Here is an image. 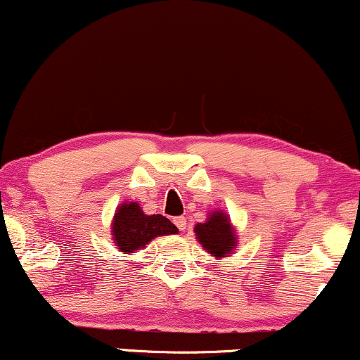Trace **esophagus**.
<instances>
[{"label":"esophagus","mask_w":360,"mask_h":360,"mask_svg":"<svg viewBox=\"0 0 360 360\" xmlns=\"http://www.w3.org/2000/svg\"><path fill=\"white\" fill-rule=\"evenodd\" d=\"M174 224L179 231H184L186 229V224H188V221H186V217L179 216V217H174Z\"/></svg>","instance_id":"obj_1"}]
</instances>
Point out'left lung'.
I'll return each instance as SVG.
<instances>
[{"label":"left lung","mask_w":360,"mask_h":360,"mask_svg":"<svg viewBox=\"0 0 360 360\" xmlns=\"http://www.w3.org/2000/svg\"><path fill=\"white\" fill-rule=\"evenodd\" d=\"M194 234L202 249L217 261L233 256L238 245V234L231 222L229 214L214 209L207 214L206 221L194 226Z\"/></svg>","instance_id":"8db88e82"}]
</instances>
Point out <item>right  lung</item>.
I'll return each instance as SVG.
<instances>
[{
    "label": "right lung",
    "instance_id": "1",
    "mask_svg": "<svg viewBox=\"0 0 360 360\" xmlns=\"http://www.w3.org/2000/svg\"><path fill=\"white\" fill-rule=\"evenodd\" d=\"M177 227L161 214H144L138 202L124 201L116 207L111 221V238L117 251L133 254L141 251L159 236L176 234Z\"/></svg>",
    "mask_w": 360,
    "mask_h": 360
}]
</instances>
